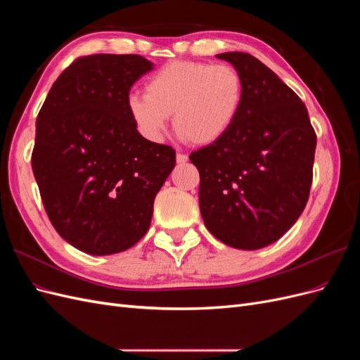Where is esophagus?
<instances>
[{
  "label": "esophagus",
  "instance_id": "obj_1",
  "mask_svg": "<svg viewBox=\"0 0 360 360\" xmlns=\"http://www.w3.org/2000/svg\"><path fill=\"white\" fill-rule=\"evenodd\" d=\"M176 159H177V163H180V165H183V163H186L188 162V155H183V153H177V156H176Z\"/></svg>",
  "mask_w": 360,
  "mask_h": 360
}]
</instances>
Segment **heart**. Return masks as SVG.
Here are the masks:
<instances>
[{"label": "heart", "instance_id": "obj_1", "mask_svg": "<svg viewBox=\"0 0 360 360\" xmlns=\"http://www.w3.org/2000/svg\"><path fill=\"white\" fill-rule=\"evenodd\" d=\"M130 94L127 110L147 139L159 143L172 115L176 132L197 146L219 141L233 127L245 101L243 76L228 64L174 61Z\"/></svg>", "mask_w": 360, "mask_h": 360}]
</instances>
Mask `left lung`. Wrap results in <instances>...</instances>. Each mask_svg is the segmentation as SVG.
I'll return each mask as SVG.
<instances>
[{
    "instance_id": "8db88e82",
    "label": "left lung",
    "mask_w": 360,
    "mask_h": 360,
    "mask_svg": "<svg viewBox=\"0 0 360 360\" xmlns=\"http://www.w3.org/2000/svg\"><path fill=\"white\" fill-rule=\"evenodd\" d=\"M245 82L236 123L216 143L192 151L200 210L216 238L236 249L275 243L309 198L317 135L300 97L246 52H225Z\"/></svg>"
}]
</instances>
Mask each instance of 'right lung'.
I'll return each mask as SVG.
<instances>
[{
    "instance_id": "add662e5",
    "label": "right lung",
    "mask_w": 360,
    "mask_h": 360,
    "mask_svg": "<svg viewBox=\"0 0 360 360\" xmlns=\"http://www.w3.org/2000/svg\"><path fill=\"white\" fill-rule=\"evenodd\" d=\"M153 69L141 56L76 58L37 115L31 167L57 233L90 255H111L146 236L176 150L146 139L127 110L132 85Z\"/></svg>"
}]
</instances>
